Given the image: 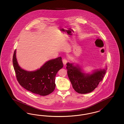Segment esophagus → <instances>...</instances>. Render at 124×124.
Instances as JSON below:
<instances>
[{
  "mask_svg": "<svg viewBox=\"0 0 124 124\" xmlns=\"http://www.w3.org/2000/svg\"><path fill=\"white\" fill-rule=\"evenodd\" d=\"M62 61H63V64H64V65H65L66 64V63H67V59L66 58H64V59H63V60H62Z\"/></svg>",
  "mask_w": 124,
  "mask_h": 124,
  "instance_id": "obj_1",
  "label": "esophagus"
}]
</instances>
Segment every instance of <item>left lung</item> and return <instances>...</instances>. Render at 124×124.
Listing matches in <instances>:
<instances>
[{
    "mask_svg": "<svg viewBox=\"0 0 124 124\" xmlns=\"http://www.w3.org/2000/svg\"><path fill=\"white\" fill-rule=\"evenodd\" d=\"M66 69L68 77L72 87L79 94H87L92 92L97 87L99 83L102 81L106 72L107 67L103 69L94 71L92 74H86L78 65L68 62Z\"/></svg>",
    "mask_w": 124,
    "mask_h": 124,
    "instance_id": "8db88e82",
    "label": "left lung"
}]
</instances>
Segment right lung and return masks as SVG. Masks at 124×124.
Instances as JSON below:
<instances>
[{
    "mask_svg": "<svg viewBox=\"0 0 124 124\" xmlns=\"http://www.w3.org/2000/svg\"><path fill=\"white\" fill-rule=\"evenodd\" d=\"M13 64L17 79L21 86L34 94L45 96L51 93L55 88V77L63 67L61 57L49 60L39 69L33 71H27L19 66L14 53Z\"/></svg>",
    "mask_w": 124,
    "mask_h": 124,
    "instance_id": "add662e5",
    "label": "right lung"
}]
</instances>
